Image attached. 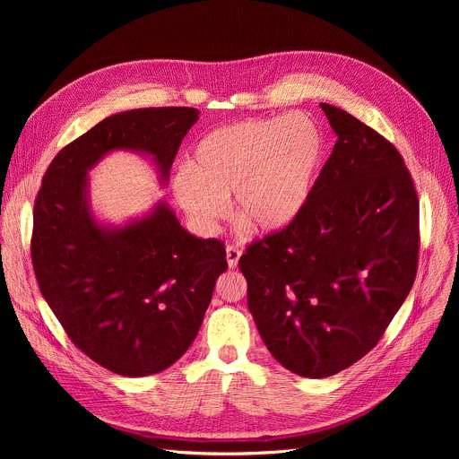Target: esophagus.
<instances>
[{
  "mask_svg": "<svg viewBox=\"0 0 459 459\" xmlns=\"http://www.w3.org/2000/svg\"><path fill=\"white\" fill-rule=\"evenodd\" d=\"M239 257H241V250L238 247H234V245H229L227 247V264H229L230 269L238 267Z\"/></svg>",
  "mask_w": 459,
  "mask_h": 459,
  "instance_id": "1",
  "label": "esophagus"
}]
</instances>
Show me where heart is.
<instances>
[{
    "label": "heart",
    "mask_w": 459,
    "mask_h": 459,
    "mask_svg": "<svg viewBox=\"0 0 459 459\" xmlns=\"http://www.w3.org/2000/svg\"><path fill=\"white\" fill-rule=\"evenodd\" d=\"M319 126L303 112L250 117L211 130L172 179V194L192 225L214 234L227 214L255 232H280L307 207L323 161Z\"/></svg>",
    "instance_id": "heart-1"
}]
</instances>
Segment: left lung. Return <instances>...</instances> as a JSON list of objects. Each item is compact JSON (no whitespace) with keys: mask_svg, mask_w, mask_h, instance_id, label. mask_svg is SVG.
<instances>
[{"mask_svg":"<svg viewBox=\"0 0 459 459\" xmlns=\"http://www.w3.org/2000/svg\"><path fill=\"white\" fill-rule=\"evenodd\" d=\"M321 108L338 142L307 207L239 257L261 338L305 377L334 376L377 345L420 252V202L398 149L352 114Z\"/></svg>","mask_w":459,"mask_h":459,"instance_id":"1","label":"left lung"}]
</instances>
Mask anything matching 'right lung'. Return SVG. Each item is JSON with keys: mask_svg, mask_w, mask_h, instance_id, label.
Here are the masks:
<instances>
[{"mask_svg": "<svg viewBox=\"0 0 459 459\" xmlns=\"http://www.w3.org/2000/svg\"><path fill=\"white\" fill-rule=\"evenodd\" d=\"M198 117L192 107L108 116L56 154L36 195L30 254L39 290L71 342L121 376L161 372L186 352L227 271L225 245L188 234L165 204L125 227L98 225L87 172L126 149L151 154L165 181Z\"/></svg>", "mask_w": 459, "mask_h": 459, "instance_id": "right-lung-1", "label": "right lung"}]
</instances>
